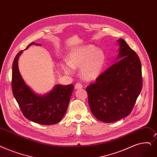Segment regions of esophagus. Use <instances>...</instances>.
Listing matches in <instances>:
<instances>
[{
	"mask_svg": "<svg viewBox=\"0 0 157 157\" xmlns=\"http://www.w3.org/2000/svg\"><path fill=\"white\" fill-rule=\"evenodd\" d=\"M83 88V85L80 83H77L76 85H75V88H76V89H80V88Z\"/></svg>",
	"mask_w": 157,
	"mask_h": 157,
	"instance_id": "34e87169",
	"label": "esophagus"
}]
</instances>
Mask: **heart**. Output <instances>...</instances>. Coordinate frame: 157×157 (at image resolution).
Segmentation results:
<instances>
[{
    "label": "heart",
    "mask_w": 157,
    "mask_h": 157,
    "mask_svg": "<svg viewBox=\"0 0 157 157\" xmlns=\"http://www.w3.org/2000/svg\"><path fill=\"white\" fill-rule=\"evenodd\" d=\"M106 54L92 45L78 47L68 54L67 61L62 64L63 71L72 74L75 68H80L81 77L86 81H93L101 74L106 63Z\"/></svg>",
    "instance_id": "heart-1"
}]
</instances>
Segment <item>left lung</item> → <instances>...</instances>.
Segmentation results:
<instances>
[{
    "label": "left lung",
    "instance_id": "8db88e82",
    "mask_svg": "<svg viewBox=\"0 0 157 157\" xmlns=\"http://www.w3.org/2000/svg\"><path fill=\"white\" fill-rule=\"evenodd\" d=\"M116 62L86 88L88 105L98 120L110 123L130 113L142 87L139 58L124 40Z\"/></svg>",
    "mask_w": 157,
    "mask_h": 157
}]
</instances>
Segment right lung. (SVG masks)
<instances>
[{
    "instance_id": "1",
    "label": "right lung",
    "mask_w": 157,
    "mask_h": 157,
    "mask_svg": "<svg viewBox=\"0 0 157 157\" xmlns=\"http://www.w3.org/2000/svg\"><path fill=\"white\" fill-rule=\"evenodd\" d=\"M31 43L26 49L33 45ZM23 51L15 56L12 67L13 94L24 116L30 121L44 125L55 124L65 114L74 90L73 85H56L45 95H38L26 85L18 67V60Z\"/></svg>"
}]
</instances>
